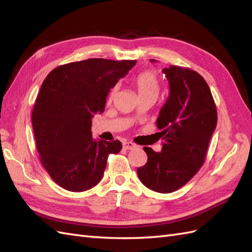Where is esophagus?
Masks as SVG:
<instances>
[{"label":"esophagus","instance_id":"esophagus-1","mask_svg":"<svg viewBox=\"0 0 252 252\" xmlns=\"http://www.w3.org/2000/svg\"><path fill=\"white\" fill-rule=\"evenodd\" d=\"M123 147H124L125 149H127V150H132V149H134L136 146H135V145H134L132 142H124V143H123Z\"/></svg>","mask_w":252,"mask_h":252}]
</instances>
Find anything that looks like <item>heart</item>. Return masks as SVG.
<instances>
[{
    "instance_id": "b5f03b06",
    "label": "heart",
    "mask_w": 252,
    "mask_h": 252,
    "mask_svg": "<svg viewBox=\"0 0 252 252\" xmlns=\"http://www.w3.org/2000/svg\"><path fill=\"white\" fill-rule=\"evenodd\" d=\"M134 85L138 91L139 97L141 96H158L159 93V81L158 75L152 70H145L141 72L135 78ZM116 94V88L111 90L109 94V100L113 97Z\"/></svg>"
}]
</instances>
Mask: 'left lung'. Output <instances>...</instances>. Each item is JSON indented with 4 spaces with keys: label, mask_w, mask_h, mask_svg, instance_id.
<instances>
[{
    "label": "left lung",
    "mask_w": 252,
    "mask_h": 252,
    "mask_svg": "<svg viewBox=\"0 0 252 252\" xmlns=\"http://www.w3.org/2000/svg\"><path fill=\"white\" fill-rule=\"evenodd\" d=\"M163 72L169 82V96L157 120L162 151L144 147L147 163L136 171L145 186L169 193L184 186L203 166L218 113L210 88L201 74L173 65Z\"/></svg>",
    "instance_id": "1"
}]
</instances>
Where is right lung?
<instances>
[{
    "label": "right lung",
    "instance_id": "right-lung-1",
    "mask_svg": "<svg viewBox=\"0 0 252 252\" xmlns=\"http://www.w3.org/2000/svg\"><path fill=\"white\" fill-rule=\"evenodd\" d=\"M136 61L88 59L61 65L44 80L32 110L41 163L59 186L73 192L98 184L110 154L122 143L96 141L91 119L105 109L106 97Z\"/></svg>",
    "mask_w": 252,
    "mask_h": 252
}]
</instances>
